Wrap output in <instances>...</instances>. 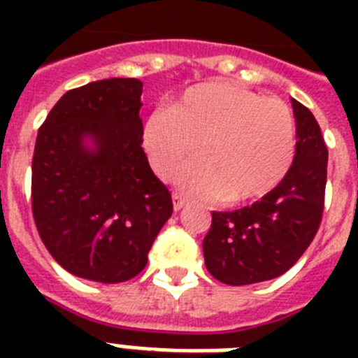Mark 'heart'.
Instances as JSON below:
<instances>
[{"label": "heart", "mask_w": 358, "mask_h": 358, "mask_svg": "<svg viewBox=\"0 0 358 358\" xmlns=\"http://www.w3.org/2000/svg\"><path fill=\"white\" fill-rule=\"evenodd\" d=\"M238 152L239 154H243L245 152V154L249 156L250 163H252L256 167V171H258V176H260L262 187H264V189L278 178L280 167H282V159H280V157H282V152L278 150L277 146L273 145L267 137H262L260 141L249 139V143L245 146V150ZM196 196H199L201 201H208V199L212 196V187H210L208 182L201 184V187L196 191Z\"/></svg>", "instance_id": "heart-1"}]
</instances>
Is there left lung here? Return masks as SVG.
<instances>
[{"label": "left lung", "instance_id": "left-lung-1", "mask_svg": "<svg viewBox=\"0 0 358 358\" xmlns=\"http://www.w3.org/2000/svg\"><path fill=\"white\" fill-rule=\"evenodd\" d=\"M141 94L135 78L92 81L63 94L36 135L33 217L53 260L76 277H137L173 215L141 148Z\"/></svg>", "mask_w": 358, "mask_h": 358}]
</instances>
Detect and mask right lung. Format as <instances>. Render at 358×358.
Returning <instances> with one entry per match:
<instances>
[{
	"label": "right lung",
	"mask_w": 358,
	"mask_h": 358,
	"mask_svg": "<svg viewBox=\"0 0 358 358\" xmlns=\"http://www.w3.org/2000/svg\"><path fill=\"white\" fill-rule=\"evenodd\" d=\"M294 117L295 156L282 180L250 206L212 215L202 252L208 271L219 282L245 286L280 277L303 256L320 229L327 146L308 109L295 102ZM260 126L255 108L238 102L215 115L212 139L219 148H245L249 139H258Z\"/></svg>",
	"instance_id": "right-lung-1"
}]
</instances>
